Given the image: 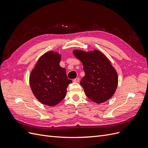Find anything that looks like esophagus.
Returning <instances> with one entry per match:
<instances>
[{
  "instance_id": "34e87169",
  "label": "esophagus",
  "mask_w": 148,
  "mask_h": 148,
  "mask_svg": "<svg viewBox=\"0 0 148 148\" xmlns=\"http://www.w3.org/2000/svg\"><path fill=\"white\" fill-rule=\"evenodd\" d=\"M73 82H75V83H78V82H79V78H75V79L73 80Z\"/></svg>"
}]
</instances>
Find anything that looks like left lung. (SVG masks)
Wrapping results in <instances>:
<instances>
[{
  "mask_svg": "<svg viewBox=\"0 0 148 148\" xmlns=\"http://www.w3.org/2000/svg\"><path fill=\"white\" fill-rule=\"evenodd\" d=\"M75 56L82 62L84 77L80 82L87 97L97 104L114 95L118 85V75L109 60L97 50H75Z\"/></svg>",
  "mask_w": 148,
  "mask_h": 148,
  "instance_id": "1",
  "label": "left lung"
}]
</instances>
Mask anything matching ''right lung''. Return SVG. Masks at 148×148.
<instances>
[{
    "label": "right lung",
    "instance_id": "1",
    "mask_svg": "<svg viewBox=\"0 0 148 148\" xmlns=\"http://www.w3.org/2000/svg\"><path fill=\"white\" fill-rule=\"evenodd\" d=\"M59 53L49 51L38 60L31 72L29 84L34 96L42 104L54 106L64 99L66 88L72 83L66 70L59 65Z\"/></svg>",
    "mask_w": 148,
    "mask_h": 148
}]
</instances>
